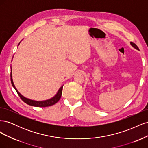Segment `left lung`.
<instances>
[{
  "label": "left lung",
  "instance_id": "obj_1",
  "mask_svg": "<svg viewBox=\"0 0 148 148\" xmlns=\"http://www.w3.org/2000/svg\"><path fill=\"white\" fill-rule=\"evenodd\" d=\"M130 44H131V45H132L134 48H135L136 49H137V50H139V48H138V47L136 45V44H135V43H133V42H130Z\"/></svg>",
  "mask_w": 148,
  "mask_h": 148
}]
</instances>
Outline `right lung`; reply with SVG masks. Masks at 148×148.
I'll list each match as a JSON object with an SVG mask.
<instances>
[{
    "instance_id": "right-lung-1",
    "label": "right lung",
    "mask_w": 148,
    "mask_h": 148,
    "mask_svg": "<svg viewBox=\"0 0 148 148\" xmlns=\"http://www.w3.org/2000/svg\"><path fill=\"white\" fill-rule=\"evenodd\" d=\"M20 44V43L18 44V45ZM10 79H11V83L13 87L15 88V89L16 90V92L18 93V95L20 97V98L21 99V100L23 101V102H25L26 104H27L29 106H34V107H49L52 106L53 104H56V103L59 101L60 99L61 96H62V89H63V86H61L59 91H58L56 95L55 96H53V97L51 98L48 100H46V101H34V100H31L29 99H28L25 97H24L23 96H22L21 94L18 91V90L16 89V88H15L14 84H13V79H12V68H11V73H10Z\"/></svg>"
}]
</instances>
